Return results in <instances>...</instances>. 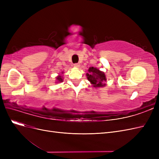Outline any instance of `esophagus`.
<instances>
[{
    "mask_svg": "<svg viewBox=\"0 0 159 159\" xmlns=\"http://www.w3.org/2000/svg\"><path fill=\"white\" fill-rule=\"evenodd\" d=\"M74 66L75 67V68H80V64H74Z\"/></svg>",
    "mask_w": 159,
    "mask_h": 159,
    "instance_id": "esophagus-1",
    "label": "esophagus"
}]
</instances>
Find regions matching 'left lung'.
I'll list each match as a JSON object with an SVG mask.
<instances>
[{"mask_svg":"<svg viewBox=\"0 0 159 159\" xmlns=\"http://www.w3.org/2000/svg\"><path fill=\"white\" fill-rule=\"evenodd\" d=\"M89 74H87L88 80L93 84V87L99 88L105 85L104 81H106V77L103 72L93 67H91L88 70Z\"/></svg>","mask_w":159,"mask_h":159,"instance_id":"obj_1","label":"left lung"}]
</instances>
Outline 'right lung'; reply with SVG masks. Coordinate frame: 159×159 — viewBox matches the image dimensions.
<instances>
[{"instance_id": "add662e5", "label": "right lung", "mask_w": 159, "mask_h": 159, "mask_svg": "<svg viewBox=\"0 0 159 159\" xmlns=\"http://www.w3.org/2000/svg\"><path fill=\"white\" fill-rule=\"evenodd\" d=\"M57 81H58V82H61V81H63V79H62V76L61 75H58L56 78Z\"/></svg>"}]
</instances>
